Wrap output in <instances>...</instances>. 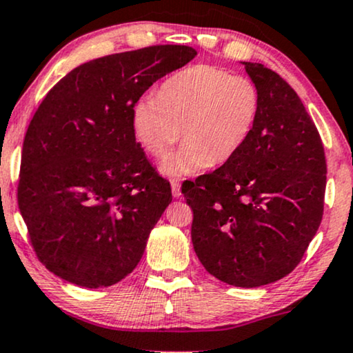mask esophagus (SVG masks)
Wrapping results in <instances>:
<instances>
[{
  "label": "esophagus",
  "instance_id": "34e87169",
  "mask_svg": "<svg viewBox=\"0 0 353 353\" xmlns=\"http://www.w3.org/2000/svg\"><path fill=\"white\" fill-rule=\"evenodd\" d=\"M171 190H172V196L174 198H179L182 195L181 183H179V181H171Z\"/></svg>",
  "mask_w": 353,
  "mask_h": 353
}]
</instances>
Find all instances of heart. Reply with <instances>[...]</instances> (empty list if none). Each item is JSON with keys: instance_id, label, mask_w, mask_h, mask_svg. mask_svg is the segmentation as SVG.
<instances>
[{"instance_id": "1", "label": "heart", "mask_w": 353, "mask_h": 353, "mask_svg": "<svg viewBox=\"0 0 353 353\" xmlns=\"http://www.w3.org/2000/svg\"><path fill=\"white\" fill-rule=\"evenodd\" d=\"M259 108L261 92L252 79L212 65H193L168 78L157 97L136 103L132 128L153 158L165 157L182 137L183 145L163 161L161 172L183 177L235 157L250 137Z\"/></svg>"}]
</instances>
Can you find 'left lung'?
<instances>
[{
	"mask_svg": "<svg viewBox=\"0 0 353 353\" xmlns=\"http://www.w3.org/2000/svg\"><path fill=\"white\" fill-rule=\"evenodd\" d=\"M261 92L243 147L211 174L182 187L203 267L240 288L296 269L323 217V142L294 89L262 63L243 62Z\"/></svg>",
	"mask_w": 353,
	"mask_h": 353,
	"instance_id": "1",
	"label": "left lung"
}]
</instances>
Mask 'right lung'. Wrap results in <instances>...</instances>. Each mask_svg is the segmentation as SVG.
<instances>
[{"mask_svg":"<svg viewBox=\"0 0 353 353\" xmlns=\"http://www.w3.org/2000/svg\"><path fill=\"white\" fill-rule=\"evenodd\" d=\"M195 56L165 44L94 59L43 99L23 139L17 201L54 275L105 288L136 269L172 195L136 142L134 105Z\"/></svg>","mask_w":353,"mask_h":353,"instance_id":"right-lung-1","label":"right lung"}]
</instances>
